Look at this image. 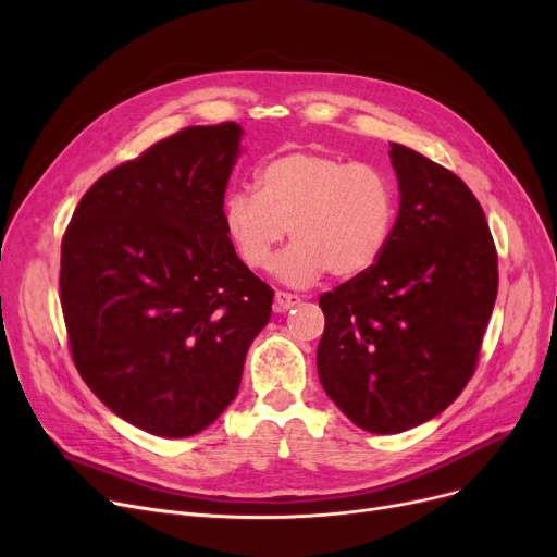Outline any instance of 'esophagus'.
Segmentation results:
<instances>
[{
    "instance_id": "1",
    "label": "esophagus",
    "mask_w": 557,
    "mask_h": 557,
    "mask_svg": "<svg viewBox=\"0 0 557 557\" xmlns=\"http://www.w3.org/2000/svg\"><path fill=\"white\" fill-rule=\"evenodd\" d=\"M300 305V296H296V294H286V290H277L275 294V302H273V307H275V311H288V309H294V307H298Z\"/></svg>"
}]
</instances>
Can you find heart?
<instances>
[{"instance_id":"heart-1","label":"heart","mask_w":557,"mask_h":557,"mask_svg":"<svg viewBox=\"0 0 557 557\" xmlns=\"http://www.w3.org/2000/svg\"><path fill=\"white\" fill-rule=\"evenodd\" d=\"M395 216V187L382 169L311 151L267 162L255 191L223 200L227 239L248 269H269L288 230L296 242L280 255L275 275L290 286H309L327 271H370L391 244Z\"/></svg>"}]
</instances>
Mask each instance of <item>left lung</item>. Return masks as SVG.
I'll return each mask as SVG.
<instances>
[{
    "label": "left lung",
    "instance_id": "obj_1",
    "mask_svg": "<svg viewBox=\"0 0 557 557\" xmlns=\"http://www.w3.org/2000/svg\"><path fill=\"white\" fill-rule=\"evenodd\" d=\"M393 237L374 267L320 296L318 376L370 433L443 413L476 370L499 271L483 208L456 173L391 141Z\"/></svg>",
    "mask_w": 557,
    "mask_h": 557
}]
</instances>
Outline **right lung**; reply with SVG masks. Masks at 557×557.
Segmentation results:
<instances>
[{"label": "right lung", "mask_w": 557, "mask_h": 557, "mask_svg": "<svg viewBox=\"0 0 557 557\" xmlns=\"http://www.w3.org/2000/svg\"><path fill=\"white\" fill-rule=\"evenodd\" d=\"M242 126L183 128L108 171L61 246V305L83 382L160 437L210 426L237 397L273 290L234 252L223 198Z\"/></svg>", "instance_id": "obj_1"}]
</instances>
